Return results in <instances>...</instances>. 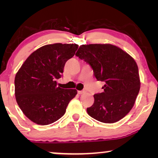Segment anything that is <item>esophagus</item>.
<instances>
[{"mask_svg":"<svg viewBox=\"0 0 158 158\" xmlns=\"http://www.w3.org/2000/svg\"><path fill=\"white\" fill-rule=\"evenodd\" d=\"M84 93H85L84 90H78V91H77V94H84Z\"/></svg>","mask_w":158,"mask_h":158,"instance_id":"34e87169","label":"esophagus"}]
</instances>
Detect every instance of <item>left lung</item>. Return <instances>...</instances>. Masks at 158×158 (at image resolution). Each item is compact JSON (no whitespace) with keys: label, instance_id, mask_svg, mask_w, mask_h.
<instances>
[{"label":"left lung","instance_id":"left-lung-1","mask_svg":"<svg viewBox=\"0 0 158 158\" xmlns=\"http://www.w3.org/2000/svg\"><path fill=\"white\" fill-rule=\"evenodd\" d=\"M75 55L90 64L98 81L106 83L104 91L95 94L94 104L87 108L88 115L108 124L124 118L134 106L140 88L135 60L111 44H83Z\"/></svg>","mask_w":158,"mask_h":158}]
</instances>
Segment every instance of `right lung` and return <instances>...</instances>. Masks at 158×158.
<instances>
[{"mask_svg": "<svg viewBox=\"0 0 158 158\" xmlns=\"http://www.w3.org/2000/svg\"><path fill=\"white\" fill-rule=\"evenodd\" d=\"M78 48L75 44L44 45L26 60L15 77V96L27 117L40 125H48L64 115L75 89L57 86L66 62Z\"/></svg>", "mask_w": 158, "mask_h": 158, "instance_id": "obj_1", "label": "right lung"}]
</instances>
